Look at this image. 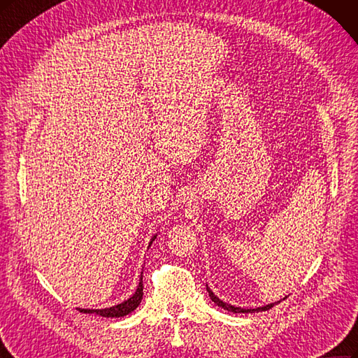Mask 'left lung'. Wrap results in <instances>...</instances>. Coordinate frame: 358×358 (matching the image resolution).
<instances>
[{"label": "left lung", "instance_id": "left-lung-1", "mask_svg": "<svg viewBox=\"0 0 358 358\" xmlns=\"http://www.w3.org/2000/svg\"><path fill=\"white\" fill-rule=\"evenodd\" d=\"M206 287H207V292H208V296H210V299L217 305V306H220V308H224V310H227V311H229V313H234V314H240V313H245V314H252V313H262V311H268V310H271V308H273L274 305H277V303H280L282 299H286V298H282V299H280V301H277V302H273V303H268V305H264V306H257V308H241V306H234V305H231V303H227V302H224L222 299H219L216 294L210 290V287H208L207 285H206Z\"/></svg>", "mask_w": 358, "mask_h": 358}]
</instances>
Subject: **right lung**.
I'll list each match as a JSON object with an SVG mask.
<instances>
[{"label":"right lung","instance_id":"obj_1","mask_svg":"<svg viewBox=\"0 0 358 358\" xmlns=\"http://www.w3.org/2000/svg\"><path fill=\"white\" fill-rule=\"evenodd\" d=\"M155 238H157V234L151 238L150 245H148V248H151V244H152V241ZM142 298H143V281H142V275H141L139 286H138L136 292H134L127 301L121 302V303H117L114 306H109V308H101V310H89V308H78V311L84 313V314H96V315L106 317V318H118V317H124V315L130 314L131 311L136 310V308L141 303V301H142Z\"/></svg>","mask_w":358,"mask_h":358}]
</instances>
